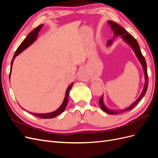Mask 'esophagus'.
I'll return each mask as SVG.
<instances>
[{"label":"esophagus","mask_w":158,"mask_h":158,"mask_svg":"<svg viewBox=\"0 0 158 158\" xmlns=\"http://www.w3.org/2000/svg\"><path fill=\"white\" fill-rule=\"evenodd\" d=\"M78 79L83 82H87L89 80V76L84 69H81L78 74Z\"/></svg>","instance_id":"34e87169"}]
</instances>
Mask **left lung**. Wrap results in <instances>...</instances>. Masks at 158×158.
Wrapping results in <instances>:
<instances>
[{"instance_id": "obj_1", "label": "left lung", "mask_w": 158, "mask_h": 158, "mask_svg": "<svg viewBox=\"0 0 158 158\" xmlns=\"http://www.w3.org/2000/svg\"><path fill=\"white\" fill-rule=\"evenodd\" d=\"M107 22L109 23V25L110 26V27H111L114 34L113 39L107 41V46H109L112 44L114 38L118 36H121V38H123V40L125 42H126L128 45H130L131 47V48L133 49L134 52H135L138 60H139L142 66L143 70H144V77H145V83H144V89H143L141 94L140 95V96L138 97V98L136 100V101L133 103H132L130 106L124 109H122L121 111H119V110H111L108 109L106 106H105V104L103 103V95H102L101 97V98L99 99V105H100V107H101L102 110H103V111L106 112L108 114H116L130 111V110H131L132 109L135 107L136 105L141 101V99L143 98V97L144 96V95L148 89V73H147V64L146 63V60L144 59V56H143L142 54L139 45H138L137 41L133 37V36L131 34H130V33H129L126 30L124 29V28L121 27L120 25H118V23H115L114 22L109 21V20L107 21Z\"/></svg>"}]
</instances>
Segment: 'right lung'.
Segmentation results:
<instances>
[{
    "mask_svg": "<svg viewBox=\"0 0 158 158\" xmlns=\"http://www.w3.org/2000/svg\"><path fill=\"white\" fill-rule=\"evenodd\" d=\"M43 26H44L43 24L40 25L39 26H37L36 28H35V29L33 31H31L29 33V34L27 35L26 39L22 41V43L20 45V46L18 47V48L16 51L15 54H14V55L13 56V59L11 62L10 73V75H9V79L10 78L11 70H12V64H13V62H14V59L16 58V56H18L19 54L21 53L22 51H23L26 49H27L28 47L30 46L33 44V43L37 40V36H38V33H39L40 31L41 30ZM73 82L69 85V87L67 88V89H66V91L65 96H64V99L63 100V103H62L61 106L56 110H55V111H52V112L48 113H31V112H30V113L33 114V115H35L36 117H38L39 118H54V117H56L57 115H59V114H60L61 113L64 112L65 110V108L66 107V105H67L68 102H69V95L70 91L72 87H73ZM23 109L25 110L24 109ZM25 111H26V110H25Z\"/></svg>",
    "mask_w": 158,
    "mask_h": 158,
    "instance_id": "add662e5",
    "label": "right lung"
}]
</instances>
